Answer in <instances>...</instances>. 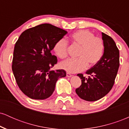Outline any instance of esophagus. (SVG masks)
<instances>
[{
  "label": "esophagus",
  "mask_w": 129,
  "mask_h": 129,
  "mask_svg": "<svg viewBox=\"0 0 129 129\" xmlns=\"http://www.w3.org/2000/svg\"><path fill=\"white\" fill-rule=\"evenodd\" d=\"M72 76H73V75H71V74H70V73H67V76L69 77V78H70V77H72Z\"/></svg>",
  "instance_id": "34e87169"
}]
</instances>
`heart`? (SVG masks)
<instances>
[{
    "instance_id": "obj_1",
    "label": "heart",
    "mask_w": 129,
    "mask_h": 129,
    "mask_svg": "<svg viewBox=\"0 0 129 129\" xmlns=\"http://www.w3.org/2000/svg\"><path fill=\"white\" fill-rule=\"evenodd\" d=\"M70 41L79 47L76 54L77 59H69L59 63L60 69L69 73H78L87 67H92L97 64L104 52L105 45L102 38L94 36V33L88 29H81L70 36ZM53 51L58 57L65 58L68 54V42L63 38L55 43Z\"/></svg>"
}]
</instances>
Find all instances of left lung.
Here are the masks:
<instances>
[{
  "label": "left lung",
  "mask_w": 129,
  "mask_h": 129,
  "mask_svg": "<svg viewBox=\"0 0 129 129\" xmlns=\"http://www.w3.org/2000/svg\"><path fill=\"white\" fill-rule=\"evenodd\" d=\"M105 48L103 57L97 64L88 70L86 78L82 73L77 75L81 78V86L76 93L82 100L95 101L106 96L110 91L119 67V51L113 39L102 33Z\"/></svg>",
  "instance_id": "obj_1"
}]
</instances>
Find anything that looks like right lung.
<instances>
[{
  "mask_svg": "<svg viewBox=\"0 0 129 129\" xmlns=\"http://www.w3.org/2000/svg\"><path fill=\"white\" fill-rule=\"evenodd\" d=\"M67 32L49 23L26 29L14 46L12 70L20 90L33 100H45L53 94L56 81L66 76L63 70H50L57 62L51 51Z\"/></svg>",
  "mask_w": 129,
  "mask_h": 129,
  "instance_id": "add662e5",
  "label": "right lung"
}]
</instances>
